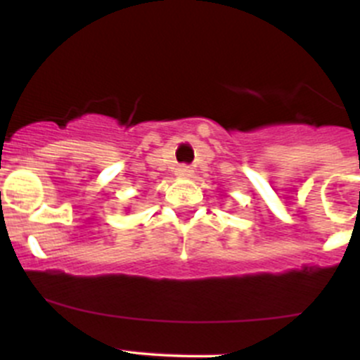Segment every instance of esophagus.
<instances>
[{"label": "esophagus", "instance_id": "34e87169", "mask_svg": "<svg viewBox=\"0 0 360 360\" xmlns=\"http://www.w3.org/2000/svg\"><path fill=\"white\" fill-rule=\"evenodd\" d=\"M176 174L179 177H191V176H193V170H191L188 165H181L179 169L176 170Z\"/></svg>", "mask_w": 360, "mask_h": 360}]
</instances>
